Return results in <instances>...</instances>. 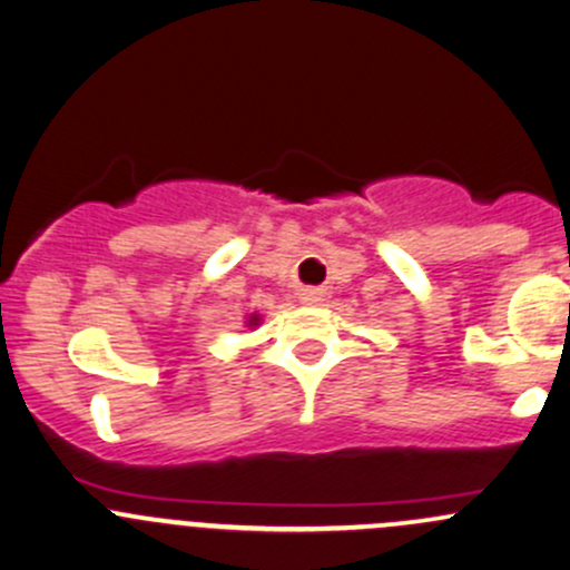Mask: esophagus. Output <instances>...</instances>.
Wrapping results in <instances>:
<instances>
[{
    "label": "esophagus",
    "mask_w": 570,
    "mask_h": 570,
    "mask_svg": "<svg viewBox=\"0 0 570 570\" xmlns=\"http://www.w3.org/2000/svg\"><path fill=\"white\" fill-rule=\"evenodd\" d=\"M305 303H316V301H322V292H316V289H311V292H305V297H303Z\"/></svg>",
    "instance_id": "obj_1"
}]
</instances>
